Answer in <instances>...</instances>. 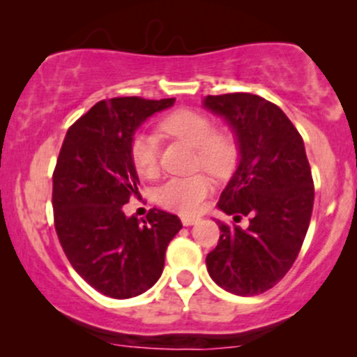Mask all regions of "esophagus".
<instances>
[{"mask_svg":"<svg viewBox=\"0 0 357 357\" xmlns=\"http://www.w3.org/2000/svg\"><path fill=\"white\" fill-rule=\"evenodd\" d=\"M198 221H199L198 216H183L181 218V223L184 225V227H191V225L198 223Z\"/></svg>","mask_w":357,"mask_h":357,"instance_id":"1","label":"esophagus"}]
</instances>
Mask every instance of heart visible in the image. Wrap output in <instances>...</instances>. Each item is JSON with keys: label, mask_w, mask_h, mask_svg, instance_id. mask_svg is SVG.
Returning a JSON list of instances; mask_svg holds the SVG:
<instances>
[{"label": "heart", "mask_w": 357, "mask_h": 357, "mask_svg": "<svg viewBox=\"0 0 357 357\" xmlns=\"http://www.w3.org/2000/svg\"><path fill=\"white\" fill-rule=\"evenodd\" d=\"M159 130L196 147V165H202L213 174H227L235 165L233 139L228 134L215 132L213 121L203 112L192 109L174 110L161 119ZM130 159L139 174L154 178L159 169L158 139L151 134H139L130 144ZM211 188V179L206 174L171 176L158 188L155 199L167 210L191 215L202 208Z\"/></svg>", "instance_id": "1"}]
</instances>
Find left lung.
<instances>
[{
    "mask_svg": "<svg viewBox=\"0 0 357 357\" xmlns=\"http://www.w3.org/2000/svg\"><path fill=\"white\" fill-rule=\"evenodd\" d=\"M203 105L233 130L240 161L216 206L248 228L220 225L206 267L216 285L257 296L282 280L304 243L314 181L304 141L284 110L247 92L204 97Z\"/></svg>",
    "mask_w": 357,
    "mask_h": 357,
    "instance_id": "obj_1",
    "label": "left lung"
}]
</instances>
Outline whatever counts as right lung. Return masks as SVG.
Wrapping results in <instances>:
<instances>
[{"instance_id":"add662e5","label":"right lung","mask_w":357,"mask_h":357,"mask_svg":"<svg viewBox=\"0 0 357 357\" xmlns=\"http://www.w3.org/2000/svg\"><path fill=\"white\" fill-rule=\"evenodd\" d=\"M174 100H100L61 144L52 195L56 235L75 272L107 297L130 298L151 289L165 268L167 245L183 228L178 216L155 208L142 221L122 211L139 195L134 134Z\"/></svg>"}]
</instances>
